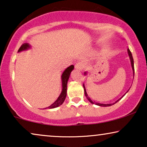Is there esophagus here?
<instances>
[{
	"label": "esophagus",
	"mask_w": 147,
	"mask_h": 147,
	"mask_svg": "<svg viewBox=\"0 0 147 147\" xmlns=\"http://www.w3.org/2000/svg\"><path fill=\"white\" fill-rule=\"evenodd\" d=\"M75 68L76 69H78V70H82L84 68V63H83V62L80 61V62H78V63H77L75 65Z\"/></svg>",
	"instance_id": "esophagus-1"
}]
</instances>
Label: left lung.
I'll list each match as a JSON object with an SVG mask.
<instances>
[{
  "label": "left lung",
  "instance_id": "left-lung-1",
  "mask_svg": "<svg viewBox=\"0 0 147 147\" xmlns=\"http://www.w3.org/2000/svg\"><path fill=\"white\" fill-rule=\"evenodd\" d=\"M127 51H128V56H129V58H130V63H131V66H132V71H133V76H134V60H133V57H132V53H131V52H130V49H127ZM86 72H85V73H84V75H86ZM83 86H84V93H85V96H86V98H87V99L89 100V102H91L92 104H96V105H98V106H102V107H107V106H112V105H113V104H116V102H118L119 101V100L121 99L122 98H123V96L125 95V94L127 93V92H128V90H128V91L126 92L125 93V94H124L123 96H122L121 98H119V99H118V100H116V101L115 102H114V103H112V104H100V103H98V102H96L95 101H92V99L91 98H90L89 96H88V94H87V92H86V88H85V86H84V84H83Z\"/></svg>",
  "mask_w": 147,
  "mask_h": 147
}]
</instances>
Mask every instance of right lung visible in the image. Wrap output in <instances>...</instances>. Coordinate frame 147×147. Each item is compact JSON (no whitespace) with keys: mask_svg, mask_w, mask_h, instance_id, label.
Masks as SVG:
<instances>
[{"mask_svg":"<svg viewBox=\"0 0 147 147\" xmlns=\"http://www.w3.org/2000/svg\"><path fill=\"white\" fill-rule=\"evenodd\" d=\"M31 48V45H29L28 43H23V45L21 46V47L19 48L18 52H21L22 51H25V50H27ZM74 69V66L73 65H70L67 68H66L65 71L63 72L61 75V83H62V90L61 94L59 96V97L57 98V99L54 102L53 104H52L51 106H49V107L46 108H49V109H51V108H57L58 106H61L62 104L63 103L64 100H65L66 98V95H67V81L69 80L70 74L72 71V70ZM45 108V109H46ZM45 109V108H44Z\"/></svg>","mask_w":147,"mask_h":147,"instance_id":"add662e5","label":"right lung"}]
</instances>
